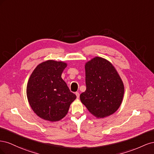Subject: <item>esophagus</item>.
Masks as SVG:
<instances>
[{"label": "esophagus", "instance_id": "obj_1", "mask_svg": "<svg viewBox=\"0 0 154 154\" xmlns=\"http://www.w3.org/2000/svg\"><path fill=\"white\" fill-rule=\"evenodd\" d=\"M76 97L78 99L80 97V94H79V92H76Z\"/></svg>", "mask_w": 154, "mask_h": 154}]
</instances>
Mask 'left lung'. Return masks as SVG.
Segmentation results:
<instances>
[{
    "label": "left lung",
    "mask_w": 154,
    "mask_h": 154,
    "mask_svg": "<svg viewBox=\"0 0 154 154\" xmlns=\"http://www.w3.org/2000/svg\"><path fill=\"white\" fill-rule=\"evenodd\" d=\"M86 91L82 103L97 118L114 114L122 103L124 85L116 69L108 60L96 57L85 65Z\"/></svg>",
    "instance_id": "obj_1"
}]
</instances>
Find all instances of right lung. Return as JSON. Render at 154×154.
I'll list each match as a JSON object with an SVG mask.
<instances>
[{
	"label": "right lung",
	"instance_id": "add662e5",
	"mask_svg": "<svg viewBox=\"0 0 154 154\" xmlns=\"http://www.w3.org/2000/svg\"><path fill=\"white\" fill-rule=\"evenodd\" d=\"M67 66L63 62L49 60L38 64L29 77L27 100L34 112L44 120H61L76 98L61 77Z\"/></svg>",
	"mask_w": 154,
	"mask_h": 154
}]
</instances>
